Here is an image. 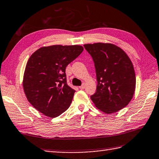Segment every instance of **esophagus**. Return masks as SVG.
Segmentation results:
<instances>
[{
    "label": "esophagus",
    "instance_id": "obj_1",
    "mask_svg": "<svg viewBox=\"0 0 159 159\" xmlns=\"http://www.w3.org/2000/svg\"><path fill=\"white\" fill-rule=\"evenodd\" d=\"M79 88H80V89H83L84 88H85V84H83V85H82L81 86L79 87Z\"/></svg>",
    "mask_w": 159,
    "mask_h": 159
}]
</instances>
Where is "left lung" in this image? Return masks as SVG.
<instances>
[{"mask_svg":"<svg viewBox=\"0 0 159 159\" xmlns=\"http://www.w3.org/2000/svg\"><path fill=\"white\" fill-rule=\"evenodd\" d=\"M96 69L97 87L90 96L95 106L106 114L122 110L134 94L136 75L131 60L119 47L111 43L85 44Z\"/></svg>","mask_w":159,"mask_h":159,"instance_id":"obj_1","label":"left lung"}]
</instances>
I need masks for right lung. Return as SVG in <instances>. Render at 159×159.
<instances>
[{"instance_id":"add662e5","label":"right lung","mask_w":159,"mask_h":159,"mask_svg":"<svg viewBox=\"0 0 159 159\" xmlns=\"http://www.w3.org/2000/svg\"><path fill=\"white\" fill-rule=\"evenodd\" d=\"M83 51L80 45L43 47L34 52L24 72L23 86L32 106L55 118L69 108L75 90L67 84L65 68Z\"/></svg>"}]
</instances>
